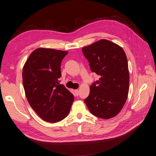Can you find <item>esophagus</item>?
Instances as JSON below:
<instances>
[{"instance_id": "obj_1", "label": "esophagus", "mask_w": 156, "mask_h": 156, "mask_svg": "<svg viewBox=\"0 0 156 156\" xmlns=\"http://www.w3.org/2000/svg\"><path fill=\"white\" fill-rule=\"evenodd\" d=\"M74 92H75V93H76V95L77 96H78V95H79V91L78 90H74Z\"/></svg>"}]
</instances>
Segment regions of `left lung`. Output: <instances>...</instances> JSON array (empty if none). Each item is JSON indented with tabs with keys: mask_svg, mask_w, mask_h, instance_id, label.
<instances>
[{
	"mask_svg": "<svg viewBox=\"0 0 156 156\" xmlns=\"http://www.w3.org/2000/svg\"><path fill=\"white\" fill-rule=\"evenodd\" d=\"M92 72L101 76L90 86L84 102L90 113L109 119L120 113L129 88L128 62L123 48L107 40H101L82 48Z\"/></svg>",
	"mask_w": 156,
	"mask_h": 156,
	"instance_id": "left-lung-1",
	"label": "left lung"
}]
</instances>
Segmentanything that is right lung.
I'll return each instance as SVG.
<instances>
[{
    "instance_id": "right-lung-1",
    "label": "right lung",
    "mask_w": 156,
    "mask_h": 156,
    "mask_svg": "<svg viewBox=\"0 0 156 156\" xmlns=\"http://www.w3.org/2000/svg\"><path fill=\"white\" fill-rule=\"evenodd\" d=\"M67 54L52 48H37L23 68V86L27 101L38 116L47 122L63 120L73 102L72 93L59 84L61 63Z\"/></svg>"
}]
</instances>
